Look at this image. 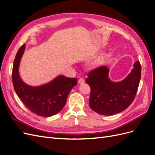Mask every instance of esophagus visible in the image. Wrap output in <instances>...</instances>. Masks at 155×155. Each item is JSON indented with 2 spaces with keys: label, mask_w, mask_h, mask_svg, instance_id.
Here are the masks:
<instances>
[{
  "label": "esophagus",
  "mask_w": 155,
  "mask_h": 155,
  "mask_svg": "<svg viewBox=\"0 0 155 155\" xmlns=\"http://www.w3.org/2000/svg\"><path fill=\"white\" fill-rule=\"evenodd\" d=\"M84 82H85V79H84L83 78H80L78 80V83L79 84H82V83H83Z\"/></svg>",
  "instance_id": "1"
}]
</instances>
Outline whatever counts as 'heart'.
<instances>
[{"mask_svg":"<svg viewBox=\"0 0 155 155\" xmlns=\"http://www.w3.org/2000/svg\"><path fill=\"white\" fill-rule=\"evenodd\" d=\"M105 58V56L104 54H101L97 56V57L93 61L92 64H91V66L93 68H97L98 67L101 66V65L104 63V60Z\"/></svg>","mask_w":155,"mask_h":155,"instance_id":"1","label":"heart"}]
</instances>
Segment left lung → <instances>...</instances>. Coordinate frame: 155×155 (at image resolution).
<instances>
[{
	"label": "left lung",
	"instance_id": "left-lung-1",
	"mask_svg": "<svg viewBox=\"0 0 155 155\" xmlns=\"http://www.w3.org/2000/svg\"><path fill=\"white\" fill-rule=\"evenodd\" d=\"M105 66L92 70L86 82L91 87L89 106L101 115L110 116L126 109L134 99L141 78V65L137 61L123 80L112 81Z\"/></svg>",
	"mask_w": 155,
	"mask_h": 155
}]
</instances>
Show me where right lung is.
Segmentation results:
<instances>
[{
    "label": "right lung",
    "mask_w": 155,
    "mask_h": 155,
    "mask_svg": "<svg viewBox=\"0 0 155 155\" xmlns=\"http://www.w3.org/2000/svg\"><path fill=\"white\" fill-rule=\"evenodd\" d=\"M25 48V45H23L14 60L12 71L14 89L23 104L34 114L44 117L53 116L64 107L70 92L77 85L78 79L59 75L40 86L27 85L19 74V65Z\"/></svg>",
    "instance_id": "1"
}]
</instances>
